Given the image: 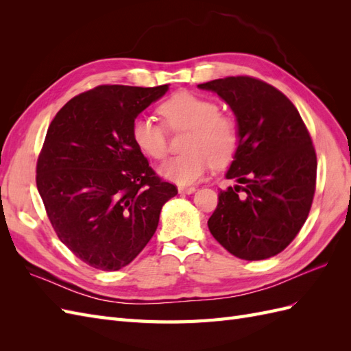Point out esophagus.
Instances as JSON below:
<instances>
[{"instance_id":"obj_1","label":"esophagus","mask_w":351,"mask_h":351,"mask_svg":"<svg viewBox=\"0 0 351 351\" xmlns=\"http://www.w3.org/2000/svg\"><path fill=\"white\" fill-rule=\"evenodd\" d=\"M196 190V187H193V186H180L178 187V193H182V195H190V193H193Z\"/></svg>"}]
</instances>
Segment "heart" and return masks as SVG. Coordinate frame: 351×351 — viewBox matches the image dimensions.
Returning <instances> with one entry per match:
<instances>
[{"label":"heart","instance_id":"b5f03b06","mask_svg":"<svg viewBox=\"0 0 351 351\" xmlns=\"http://www.w3.org/2000/svg\"><path fill=\"white\" fill-rule=\"evenodd\" d=\"M162 123L149 115H137L132 123V141L145 156L161 161L168 152V130L189 132L186 154L168 159L159 168L167 180L178 184L195 183L212 164L226 167L240 147V125L236 117L221 112L219 105L190 92H178L159 105Z\"/></svg>","mask_w":351,"mask_h":351}]
</instances>
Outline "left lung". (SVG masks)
Masks as SVG:
<instances>
[{"instance_id": "obj_1", "label": "left lung", "mask_w": 351, "mask_h": 351, "mask_svg": "<svg viewBox=\"0 0 351 351\" xmlns=\"http://www.w3.org/2000/svg\"><path fill=\"white\" fill-rule=\"evenodd\" d=\"M217 92L236 114L240 147L208 221L231 254L262 261L282 252L309 215L316 189V152L309 130L285 95L250 76L197 84Z\"/></svg>"}]
</instances>
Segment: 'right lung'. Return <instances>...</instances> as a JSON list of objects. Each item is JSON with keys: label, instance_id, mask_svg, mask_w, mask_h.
Instances as JSON below:
<instances>
[{"label": "right lung", "instance_id": "right-lung-1", "mask_svg": "<svg viewBox=\"0 0 351 351\" xmlns=\"http://www.w3.org/2000/svg\"><path fill=\"white\" fill-rule=\"evenodd\" d=\"M167 90L101 84L71 98L48 127L38 192L58 239L95 269L129 265L178 193L132 141L133 120Z\"/></svg>", "mask_w": 351, "mask_h": 351}]
</instances>
